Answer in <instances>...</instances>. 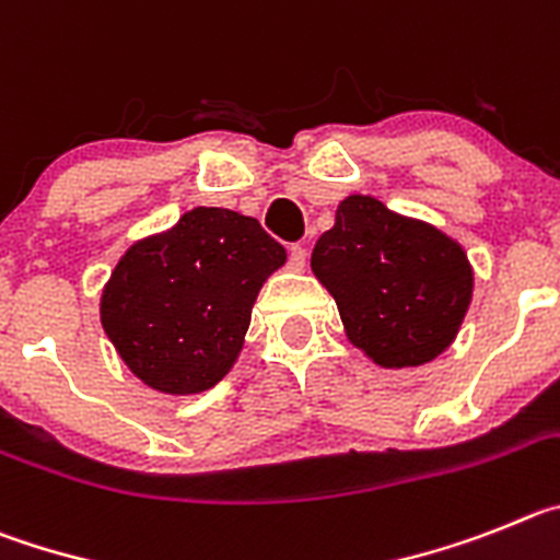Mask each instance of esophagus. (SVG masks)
Listing matches in <instances>:
<instances>
[{
	"label": "esophagus",
	"mask_w": 560,
	"mask_h": 560,
	"mask_svg": "<svg viewBox=\"0 0 560 560\" xmlns=\"http://www.w3.org/2000/svg\"><path fill=\"white\" fill-rule=\"evenodd\" d=\"M306 268V245H292L290 248V270L301 273Z\"/></svg>",
	"instance_id": "obj_1"
}]
</instances>
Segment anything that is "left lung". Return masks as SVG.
Returning a JSON list of instances; mask_svg holds the SVG:
<instances>
[{
  "instance_id": "obj_1",
  "label": "left lung",
  "mask_w": 560,
  "mask_h": 560,
  "mask_svg": "<svg viewBox=\"0 0 560 560\" xmlns=\"http://www.w3.org/2000/svg\"><path fill=\"white\" fill-rule=\"evenodd\" d=\"M312 273L335 299L351 346L382 368L443 354L475 292V268L455 236L371 195L340 200L312 250Z\"/></svg>"
}]
</instances>
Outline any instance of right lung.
Returning <instances> with one entry per match:
<instances>
[{"label":"right lung","mask_w":560,"mask_h":560,"mask_svg":"<svg viewBox=\"0 0 560 560\" xmlns=\"http://www.w3.org/2000/svg\"><path fill=\"white\" fill-rule=\"evenodd\" d=\"M284 261L287 250L254 218L198 206L119 256L100 324L136 380L195 396L234 368L256 295Z\"/></svg>","instance_id":"1"}]
</instances>
